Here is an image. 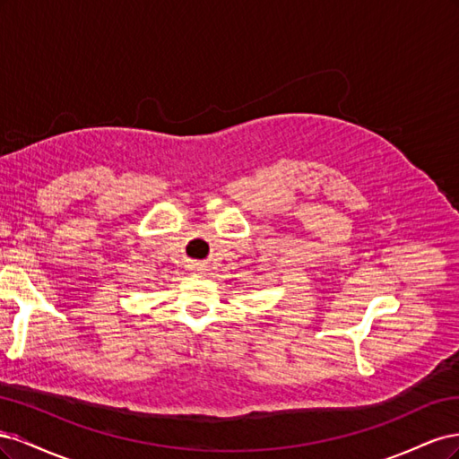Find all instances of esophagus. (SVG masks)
Masks as SVG:
<instances>
[{
	"label": "esophagus",
	"instance_id": "esophagus-1",
	"mask_svg": "<svg viewBox=\"0 0 459 459\" xmlns=\"http://www.w3.org/2000/svg\"><path fill=\"white\" fill-rule=\"evenodd\" d=\"M193 268H197V270H201V268H199V266H193Z\"/></svg>",
	"mask_w": 459,
	"mask_h": 459
}]
</instances>
